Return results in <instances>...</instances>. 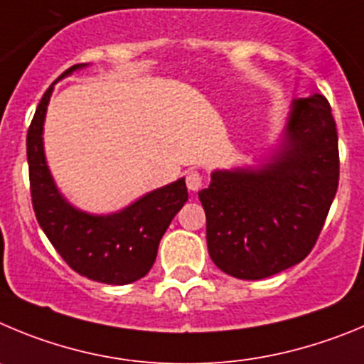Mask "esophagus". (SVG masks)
<instances>
[{"label":"esophagus","instance_id":"1","mask_svg":"<svg viewBox=\"0 0 364 364\" xmlns=\"http://www.w3.org/2000/svg\"><path fill=\"white\" fill-rule=\"evenodd\" d=\"M185 181H186V186H188V190L198 192V190L203 186V176L199 174L198 170H188V172H186Z\"/></svg>","mask_w":364,"mask_h":364}]
</instances>
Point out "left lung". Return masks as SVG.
<instances>
[{
  "instance_id": "8db88e82",
  "label": "left lung",
  "mask_w": 364,
  "mask_h": 364,
  "mask_svg": "<svg viewBox=\"0 0 364 364\" xmlns=\"http://www.w3.org/2000/svg\"><path fill=\"white\" fill-rule=\"evenodd\" d=\"M337 185L339 149L328 100H294L284 145L270 163L218 170L199 192L215 267L257 281L301 263L323 230Z\"/></svg>"
}]
</instances>
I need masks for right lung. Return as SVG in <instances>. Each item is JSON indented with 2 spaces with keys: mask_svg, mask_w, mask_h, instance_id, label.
<instances>
[{
  "mask_svg": "<svg viewBox=\"0 0 364 364\" xmlns=\"http://www.w3.org/2000/svg\"><path fill=\"white\" fill-rule=\"evenodd\" d=\"M83 65H74L60 77ZM47 88L27 134L32 208L39 227L80 276L107 284H129L152 268L159 241L188 199L185 179L154 190L112 215H90L68 205L55 188L43 152V121L50 100Z\"/></svg>",
  "mask_w": 364,
  "mask_h": 364,
  "instance_id": "add662e5",
  "label": "right lung"
}]
</instances>
